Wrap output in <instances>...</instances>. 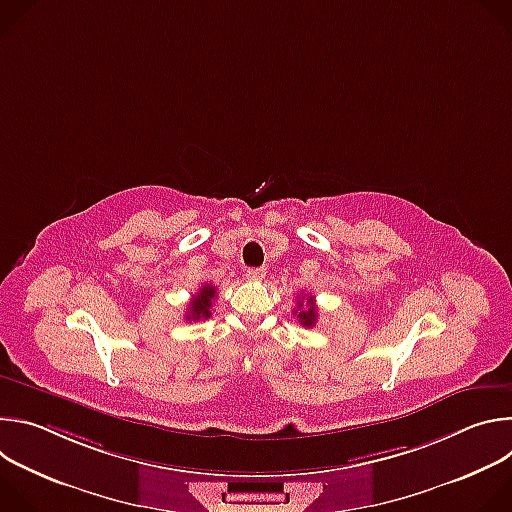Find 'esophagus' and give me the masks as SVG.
<instances>
[{"label": "esophagus", "mask_w": 512, "mask_h": 512, "mask_svg": "<svg viewBox=\"0 0 512 512\" xmlns=\"http://www.w3.org/2000/svg\"><path fill=\"white\" fill-rule=\"evenodd\" d=\"M245 277H247L249 281H257V279H263V277H265V269H249V271L245 273Z\"/></svg>", "instance_id": "esophagus-1"}]
</instances>
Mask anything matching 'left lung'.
Returning a JSON list of instances; mask_svg holds the SVG:
<instances>
[{"mask_svg": "<svg viewBox=\"0 0 512 512\" xmlns=\"http://www.w3.org/2000/svg\"><path fill=\"white\" fill-rule=\"evenodd\" d=\"M308 304H312L308 310H302L300 314H298V318H300V322L304 324V326H314L316 324V306H314V298H310L308 296ZM300 308H302V304H300Z\"/></svg>", "mask_w": 512, "mask_h": 512, "instance_id": "1", "label": "left lung"}]
</instances>
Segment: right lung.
Returning <instances> with one entry per match:
<instances>
[{"label":"right lung","mask_w":512,"mask_h":512,"mask_svg":"<svg viewBox=\"0 0 512 512\" xmlns=\"http://www.w3.org/2000/svg\"><path fill=\"white\" fill-rule=\"evenodd\" d=\"M216 296V289L214 285H202V289L198 291V296L192 300L190 308H188V314H186V320H206L212 316V300Z\"/></svg>","instance_id":"right-lung-1"}]
</instances>
